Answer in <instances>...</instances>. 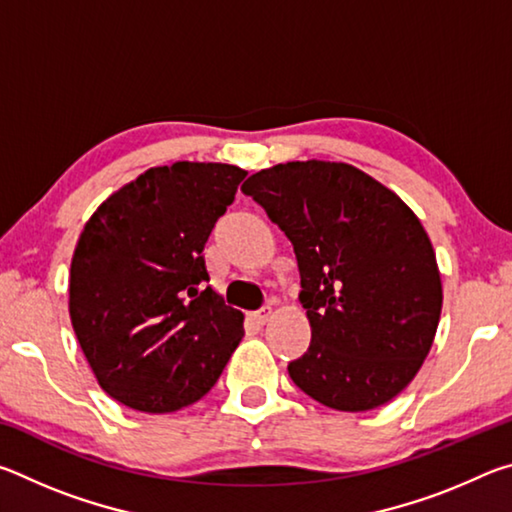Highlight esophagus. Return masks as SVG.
<instances>
[{"label":"esophagus","mask_w":512,"mask_h":512,"mask_svg":"<svg viewBox=\"0 0 512 512\" xmlns=\"http://www.w3.org/2000/svg\"><path fill=\"white\" fill-rule=\"evenodd\" d=\"M271 316H273V307H262L259 311H255L253 320L257 325H266L268 320H271Z\"/></svg>","instance_id":"esophagus-1"}]
</instances>
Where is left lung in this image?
Here are the masks:
<instances>
[{
	"instance_id": "1",
	"label": "left lung",
	"mask_w": 512,
	"mask_h": 512,
	"mask_svg": "<svg viewBox=\"0 0 512 512\" xmlns=\"http://www.w3.org/2000/svg\"><path fill=\"white\" fill-rule=\"evenodd\" d=\"M241 192L296 250L309 350L289 363L300 391L336 411L391 402L436 336L443 282L431 239L393 189L345 162H287Z\"/></svg>"
}]
</instances>
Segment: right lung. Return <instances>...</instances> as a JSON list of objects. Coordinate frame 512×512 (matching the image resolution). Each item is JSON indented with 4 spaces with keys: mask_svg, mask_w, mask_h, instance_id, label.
I'll list each match as a JSON object with an SVG mask.
<instances>
[{
    "mask_svg": "<svg viewBox=\"0 0 512 512\" xmlns=\"http://www.w3.org/2000/svg\"><path fill=\"white\" fill-rule=\"evenodd\" d=\"M246 171L221 162L153 167L103 201L69 268V318L112 400L171 413L201 400L244 336L212 287L203 250Z\"/></svg>",
    "mask_w": 512,
    "mask_h": 512,
    "instance_id": "add662e5",
    "label": "right lung"
}]
</instances>
